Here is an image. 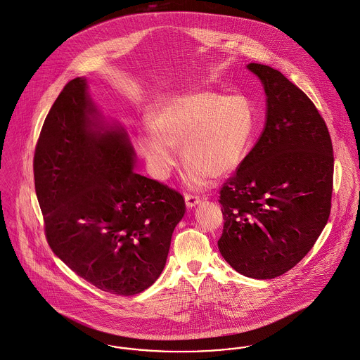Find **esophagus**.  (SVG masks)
Returning <instances> with one entry per match:
<instances>
[{
	"mask_svg": "<svg viewBox=\"0 0 360 360\" xmlns=\"http://www.w3.org/2000/svg\"><path fill=\"white\" fill-rule=\"evenodd\" d=\"M185 202H186L188 208H192L194 205H197L198 202H201V200H200V197H197L194 194H185Z\"/></svg>",
	"mask_w": 360,
	"mask_h": 360,
	"instance_id": "34e87169",
	"label": "esophagus"
}]
</instances>
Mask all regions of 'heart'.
<instances>
[{
	"label": "heart",
	"mask_w": 360,
	"mask_h": 360,
	"mask_svg": "<svg viewBox=\"0 0 360 360\" xmlns=\"http://www.w3.org/2000/svg\"><path fill=\"white\" fill-rule=\"evenodd\" d=\"M255 130L256 113L247 97L189 90L160 101L152 112V124L139 130L137 142L159 179L169 175L176 146L182 145L189 178L200 185L208 175L221 178L238 166Z\"/></svg>",
	"instance_id": "1"
}]
</instances>
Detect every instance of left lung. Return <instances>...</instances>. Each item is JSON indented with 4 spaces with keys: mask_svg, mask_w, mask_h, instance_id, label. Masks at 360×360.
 Listing matches in <instances>:
<instances>
[{
    "mask_svg": "<svg viewBox=\"0 0 360 360\" xmlns=\"http://www.w3.org/2000/svg\"><path fill=\"white\" fill-rule=\"evenodd\" d=\"M249 71L267 96L266 126L256 145L221 188L224 260L240 274L279 277L321 236L332 207V139L302 89L264 64Z\"/></svg>",
    "mask_w": 360,
    "mask_h": 360,
    "instance_id": "1",
    "label": "left lung"
}]
</instances>
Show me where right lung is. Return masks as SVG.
<instances>
[{"label":"right lung","instance_id":"obj_1","mask_svg":"<svg viewBox=\"0 0 360 360\" xmlns=\"http://www.w3.org/2000/svg\"><path fill=\"white\" fill-rule=\"evenodd\" d=\"M98 116L86 79L64 86L35 146V193L56 255L96 288L134 296L162 274L185 200L134 172L127 134Z\"/></svg>","mask_w":360,"mask_h":360}]
</instances>
